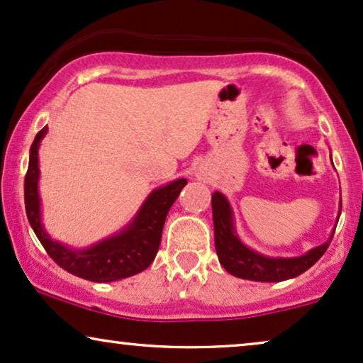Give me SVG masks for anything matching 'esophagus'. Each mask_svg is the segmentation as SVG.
<instances>
[{
  "instance_id": "1",
  "label": "esophagus",
  "mask_w": 363,
  "mask_h": 363,
  "mask_svg": "<svg viewBox=\"0 0 363 363\" xmlns=\"http://www.w3.org/2000/svg\"><path fill=\"white\" fill-rule=\"evenodd\" d=\"M199 177H201V176H199Z\"/></svg>"
}]
</instances>
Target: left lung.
<instances>
[{
  "label": "left lung",
  "mask_w": 363,
  "mask_h": 363,
  "mask_svg": "<svg viewBox=\"0 0 363 363\" xmlns=\"http://www.w3.org/2000/svg\"><path fill=\"white\" fill-rule=\"evenodd\" d=\"M211 202L217 257L222 267L235 277L255 280V282H282V280L297 277L311 269L325 254L333 238L332 234L327 242L313 247L301 257H269V255H262L249 249L239 239V235L235 234L230 204L220 192L216 191Z\"/></svg>",
  "instance_id": "obj_1"
}]
</instances>
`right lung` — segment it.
<instances>
[{
    "mask_svg": "<svg viewBox=\"0 0 363 363\" xmlns=\"http://www.w3.org/2000/svg\"><path fill=\"white\" fill-rule=\"evenodd\" d=\"M46 133L48 125L36 134L31 144L30 164L24 177V204L28 220L48 255L69 274L91 282H114L146 270L156 257L167 212L181 194L182 187L187 184L186 179H177L152 191L131 224L119 234L111 235L88 249H69L52 240L41 222L38 149Z\"/></svg>",
    "mask_w": 363,
    "mask_h": 363,
    "instance_id": "obj_1",
    "label": "right lung"
}]
</instances>
